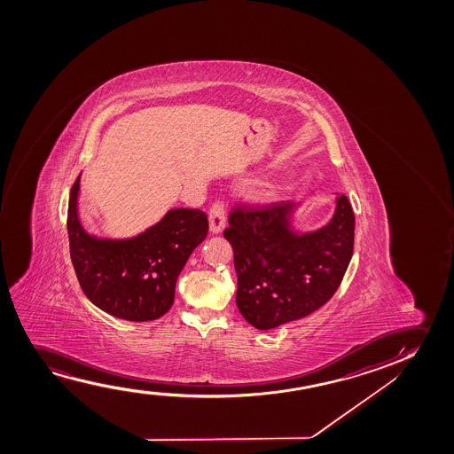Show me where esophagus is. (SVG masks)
<instances>
[{
    "mask_svg": "<svg viewBox=\"0 0 454 454\" xmlns=\"http://www.w3.org/2000/svg\"><path fill=\"white\" fill-rule=\"evenodd\" d=\"M226 223V211H224L223 200H215L209 209V230L212 234L222 232Z\"/></svg>",
    "mask_w": 454,
    "mask_h": 454,
    "instance_id": "esophagus-1",
    "label": "esophagus"
}]
</instances>
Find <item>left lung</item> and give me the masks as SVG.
<instances>
[{
    "label": "left lung",
    "mask_w": 454,
    "mask_h": 454,
    "mask_svg": "<svg viewBox=\"0 0 454 454\" xmlns=\"http://www.w3.org/2000/svg\"><path fill=\"white\" fill-rule=\"evenodd\" d=\"M292 203L234 206L223 236L234 251L236 302L255 329L270 330L321 309L354 254L355 215L346 195L321 230L290 228Z\"/></svg>",
    "instance_id": "obj_1"
}]
</instances>
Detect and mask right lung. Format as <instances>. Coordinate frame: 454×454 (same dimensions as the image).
<instances>
[{
    "label": "right lung",
    "mask_w": 454,
    "mask_h": 454,
    "mask_svg": "<svg viewBox=\"0 0 454 454\" xmlns=\"http://www.w3.org/2000/svg\"><path fill=\"white\" fill-rule=\"evenodd\" d=\"M77 176L69 192V254L82 290L100 310L127 321H153L174 304L175 284L193 249L207 236L200 209H170L139 236H90L77 214Z\"/></svg>",
    "instance_id": "add662e5"
}]
</instances>
